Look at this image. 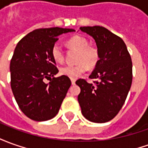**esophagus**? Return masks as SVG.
<instances>
[{
	"label": "esophagus",
	"mask_w": 148,
	"mask_h": 148,
	"mask_svg": "<svg viewBox=\"0 0 148 148\" xmlns=\"http://www.w3.org/2000/svg\"><path fill=\"white\" fill-rule=\"evenodd\" d=\"M71 81H72V84H76V80L75 79H71Z\"/></svg>",
	"instance_id": "esophagus-1"
}]
</instances>
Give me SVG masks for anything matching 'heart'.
I'll use <instances>...</instances> for the list:
<instances>
[{
	"mask_svg": "<svg viewBox=\"0 0 148 148\" xmlns=\"http://www.w3.org/2000/svg\"><path fill=\"white\" fill-rule=\"evenodd\" d=\"M68 45L71 48L78 51L75 65H65L60 69L62 76L71 79H75L87 71L88 68H93L97 66L100 59L98 49L90 46L88 39L80 35H75L70 38ZM51 56L58 64H62L64 61V54L59 43H55L51 48Z\"/></svg>",
	"mask_w": 148,
	"mask_h": 148,
	"instance_id": "heart-1",
	"label": "heart"
}]
</instances>
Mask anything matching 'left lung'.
I'll use <instances>...</instances> for the list:
<instances>
[{
	"label": "left lung",
	"mask_w": 148,
	"mask_h": 148,
	"mask_svg": "<svg viewBox=\"0 0 148 148\" xmlns=\"http://www.w3.org/2000/svg\"><path fill=\"white\" fill-rule=\"evenodd\" d=\"M80 29L94 38L100 59L89 76L93 84L79 79L78 101L84 117L92 123L109 122L125 103L132 83V61L125 42L120 37L100 25Z\"/></svg>",
	"instance_id": "1"
}]
</instances>
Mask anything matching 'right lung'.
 I'll list each match as a JSON object with an SVG mask.
<instances>
[{"label": "right lung", "instance_id": "obj_1", "mask_svg": "<svg viewBox=\"0 0 148 148\" xmlns=\"http://www.w3.org/2000/svg\"><path fill=\"white\" fill-rule=\"evenodd\" d=\"M75 31L60 27L41 28L23 37L10 61L11 88L23 114L34 121L53 119L58 114L72 82L59 72L51 48L64 33ZM45 79L50 82L46 84Z\"/></svg>", "mask_w": 148, "mask_h": 148}]
</instances>
